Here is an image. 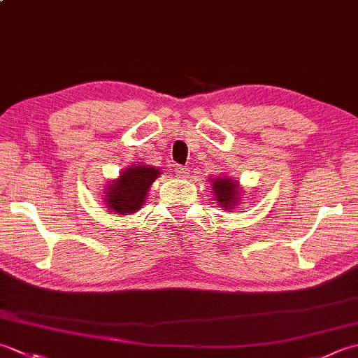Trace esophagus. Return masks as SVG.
<instances>
[{"label": "esophagus", "mask_w": 358, "mask_h": 358, "mask_svg": "<svg viewBox=\"0 0 358 358\" xmlns=\"http://www.w3.org/2000/svg\"><path fill=\"white\" fill-rule=\"evenodd\" d=\"M173 172L178 178H186L187 173H189V169L185 166H173Z\"/></svg>", "instance_id": "1"}]
</instances>
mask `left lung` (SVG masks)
Returning <instances> with one entry per match:
<instances>
[{
	"instance_id": "left-lung-1",
	"label": "left lung",
	"mask_w": 358,
	"mask_h": 358,
	"mask_svg": "<svg viewBox=\"0 0 358 358\" xmlns=\"http://www.w3.org/2000/svg\"><path fill=\"white\" fill-rule=\"evenodd\" d=\"M213 194L215 195V200L220 203V208L228 209V211H233L234 206H237V203L242 199L239 183L228 177L213 180Z\"/></svg>"
}]
</instances>
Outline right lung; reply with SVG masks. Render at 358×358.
Masks as SVG:
<instances>
[{
  "label": "right lung",
  "mask_w": 358,
  "mask_h": 358,
  "mask_svg": "<svg viewBox=\"0 0 358 358\" xmlns=\"http://www.w3.org/2000/svg\"><path fill=\"white\" fill-rule=\"evenodd\" d=\"M159 169L153 166H131L121 172V177L105 187V205L111 213L127 215L144 205L147 192L158 178Z\"/></svg>",
  "instance_id": "right-lung-1"
}]
</instances>
